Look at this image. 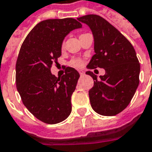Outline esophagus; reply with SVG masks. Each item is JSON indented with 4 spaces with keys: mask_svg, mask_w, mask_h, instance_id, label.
Wrapping results in <instances>:
<instances>
[{
    "mask_svg": "<svg viewBox=\"0 0 152 152\" xmlns=\"http://www.w3.org/2000/svg\"><path fill=\"white\" fill-rule=\"evenodd\" d=\"M79 74H80V75H81V76H83V75H85L84 71H82V70H79Z\"/></svg>",
    "mask_w": 152,
    "mask_h": 152,
    "instance_id": "esophagus-1",
    "label": "esophagus"
}]
</instances>
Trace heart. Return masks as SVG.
I'll list each match as a JSON object with an SVG mask.
<instances>
[{
	"instance_id": "obj_1",
	"label": "heart",
	"mask_w": 152,
	"mask_h": 152,
	"mask_svg": "<svg viewBox=\"0 0 152 152\" xmlns=\"http://www.w3.org/2000/svg\"><path fill=\"white\" fill-rule=\"evenodd\" d=\"M70 64L72 66H74V67L79 68L83 66V61H82L81 58H73V59L70 61Z\"/></svg>"
}]
</instances>
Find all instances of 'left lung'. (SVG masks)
<instances>
[{"mask_svg":"<svg viewBox=\"0 0 152 152\" xmlns=\"http://www.w3.org/2000/svg\"><path fill=\"white\" fill-rule=\"evenodd\" d=\"M89 26L94 39V52L88 69L104 68L100 76L86 71L94 79L89 89L90 104L102 116H115L131 102L139 86L140 65L131 43L102 16L90 14L77 18Z\"/></svg>","mask_w":152,"mask_h":152,"instance_id":"left-lung-1","label":"left lung"}]
</instances>
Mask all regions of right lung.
<instances>
[{
	"label": "right lung",
	"mask_w": 152,
	"mask_h": 152,
	"mask_svg": "<svg viewBox=\"0 0 152 152\" xmlns=\"http://www.w3.org/2000/svg\"><path fill=\"white\" fill-rule=\"evenodd\" d=\"M82 28L73 18L50 19L37 23L21 45L16 64V89L23 104L46 124L62 122L71 113V96L80 75L66 68L56 77L50 73L53 63L62 55V44L70 31Z\"/></svg>",
	"instance_id": "right-lung-1"
}]
</instances>
